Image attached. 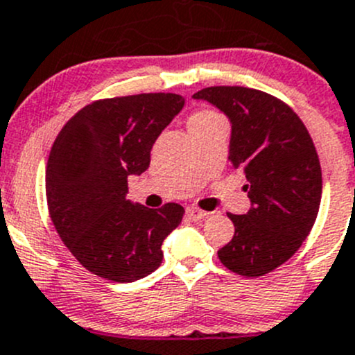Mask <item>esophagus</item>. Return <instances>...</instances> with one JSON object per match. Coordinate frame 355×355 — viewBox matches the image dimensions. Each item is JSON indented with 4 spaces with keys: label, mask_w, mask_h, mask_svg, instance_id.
Here are the masks:
<instances>
[{
    "label": "esophagus",
    "mask_w": 355,
    "mask_h": 355,
    "mask_svg": "<svg viewBox=\"0 0 355 355\" xmlns=\"http://www.w3.org/2000/svg\"><path fill=\"white\" fill-rule=\"evenodd\" d=\"M186 216H188L191 220H202L209 216V212L196 209V207H188V209H186Z\"/></svg>",
    "instance_id": "obj_1"
}]
</instances>
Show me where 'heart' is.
<instances>
[{
    "label": "heart",
    "instance_id": "b5f03b06",
    "mask_svg": "<svg viewBox=\"0 0 355 355\" xmlns=\"http://www.w3.org/2000/svg\"><path fill=\"white\" fill-rule=\"evenodd\" d=\"M214 115H217V114H214V112H210V110H198V112H195V114H193L191 117H189V121H198V119H209V117H214Z\"/></svg>",
    "mask_w": 355,
    "mask_h": 355
}]
</instances>
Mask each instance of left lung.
Returning a JSON list of instances; mask_svg holds the SVG:
<instances>
[{"label":"left lung","instance_id":"obj_1","mask_svg":"<svg viewBox=\"0 0 355 355\" xmlns=\"http://www.w3.org/2000/svg\"><path fill=\"white\" fill-rule=\"evenodd\" d=\"M231 121V169L243 171L252 209L227 212L234 234L217 255L240 276H264L288 261L311 233L322 176L311 135L279 98L243 86H210L193 94Z\"/></svg>","mask_w":355,"mask_h":355}]
</instances>
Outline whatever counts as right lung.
<instances>
[{
	"instance_id": "1",
	"label": "right lung",
	"mask_w": 355,
	"mask_h": 355,
	"mask_svg": "<svg viewBox=\"0 0 355 355\" xmlns=\"http://www.w3.org/2000/svg\"><path fill=\"white\" fill-rule=\"evenodd\" d=\"M184 98L141 93L80 108L58 132L46 166V200L57 233L89 272L132 283L162 264V241L182 219L179 203L132 205L128 178L150 167L160 132Z\"/></svg>"
}]
</instances>
